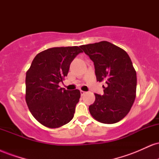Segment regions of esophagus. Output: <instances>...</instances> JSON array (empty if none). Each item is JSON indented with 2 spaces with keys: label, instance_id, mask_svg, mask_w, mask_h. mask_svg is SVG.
I'll use <instances>...</instances> for the list:
<instances>
[{
  "label": "esophagus",
  "instance_id": "esophagus-1",
  "mask_svg": "<svg viewBox=\"0 0 159 159\" xmlns=\"http://www.w3.org/2000/svg\"><path fill=\"white\" fill-rule=\"evenodd\" d=\"M80 93H81V96H84V95L86 93V92H84V91H83V90H80Z\"/></svg>",
  "mask_w": 159,
  "mask_h": 159
}]
</instances>
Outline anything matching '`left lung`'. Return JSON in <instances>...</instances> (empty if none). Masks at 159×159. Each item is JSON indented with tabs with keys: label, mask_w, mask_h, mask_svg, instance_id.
I'll use <instances>...</instances> for the list:
<instances>
[{
	"label": "left lung",
	"mask_w": 159,
	"mask_h": 159,
	"mask_svg": "<svg viewBox=\"0 0 159 159\" xmlns=\"http://www.w3.org/2000/svg\"><path fill=\"white\" fill-rule=\"evenodd\" d=\"M93 62L97 81H105L102 96L95 93L89 111L100 123L113 124L130 111L136 97L137 75L132 61L123 49L107 41L81 45Z\"/></svg>",
	"instance_id": "left-lung-1"
}]
</instances>
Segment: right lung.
I'll list each match as a JSON object with an SVG mask.
<instances>
[{"label": "right lung", "instance_id": "1", "mask_svg": "<svg viewBox=\"0 0 159 159\" xmlns=\"http://www.w3.org/2000/svg\"><path fill=\"white\" fill-rule=\"evenodd\" d=\"M81 52L78 46L55 47L39 53L32 61L26 73L25 99L30 113L42 125L55 129L73 118L81 93L61 88L59 83Z\"/></svg>", "mask_w": 159, "mask_h": 159}]
</instances>
